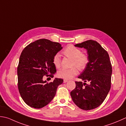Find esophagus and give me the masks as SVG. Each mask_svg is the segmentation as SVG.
<instances>
[{
	"instance_id": "obj_1",
	"label": "esophagus",
	"mask_w": 126,
	"mask_h": 126,
	"mask_svg": "<svg viewBox=\"0 0 126 126\" xmlns=\"http://www.w3.org/2000/svg\"><path fill=\"white\" fill-rule=\"evenodd\" d=\"M68 81V80H66V79H64L63 80V82L64 83H66V82H67Z\"/></svg>"
}]
</instances>
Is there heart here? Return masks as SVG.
Returning <instances> with one entry per match:
<instances>
[{
	"label": "heart",
	"mask_w": 126,
	"mask_h": 126,
	"mask_svg": "<svg viewBox=\"0 0 126 126\" xmlns=\"http://www.w3.org/2000/svg\"><path fill=\"white\" fill-rule=\"evenodd\" d=\"M62 53L66 57L72 59L71 66L73 67L69 69L64 68L61 69L58 73V75L60 78L65 79H70L77 75L78 71L77 67L80 71L84 70L87 68L89 63V58L86 54L82 53L80 48L76 47L73 45H69L64 49ZM52 62L56 68H60L61 60L59 54L57 53L53 56Z\"/></svg>",
	"instance_id": "b5f03b06"
}]
</instances>
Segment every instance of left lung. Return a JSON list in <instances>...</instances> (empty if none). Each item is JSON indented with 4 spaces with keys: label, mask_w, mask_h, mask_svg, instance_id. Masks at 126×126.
<instances>
[{
    "label": "left lung",
    "mask_w": 126,
    "mask_h": 126,
    "mask_svg": "<svg viewBox=\"0 0 126 126\" xmlns=\"http://www.w3.org/2000/svg\"><path fill=\"white\" fill-rule=\"evenodd\" d=\"M75 46L87 50L89 63L78 77L85 82L75 81L76 87L70 95L80 109L92 110L102 104L110 90L111 63L108 52L96 41L87 40Z\"/></svg>",
    "instance_id": "left-lung-1"
}]
</instances>
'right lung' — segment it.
Listing matches in <instances>:
<instances>
[{"instance_id":"obj_1","label":"right lung","mask_w":126,"mask_h":126,"mask_svg":"<svg viewBox=\"0 0 126 126\" xmlns=\"http://www.w3.org/2000/svg\"><path fill=\"white\" fill-rule=\"evenodd\" d=\"M62 48L58 43L41 39L27 45L21 54L17 67L18 88L22 99L32 108L40 109L53 99L62 79L52 82L43 81V76L53 77L56 69L52 59Z\"/></svg>"}]
</instances>
